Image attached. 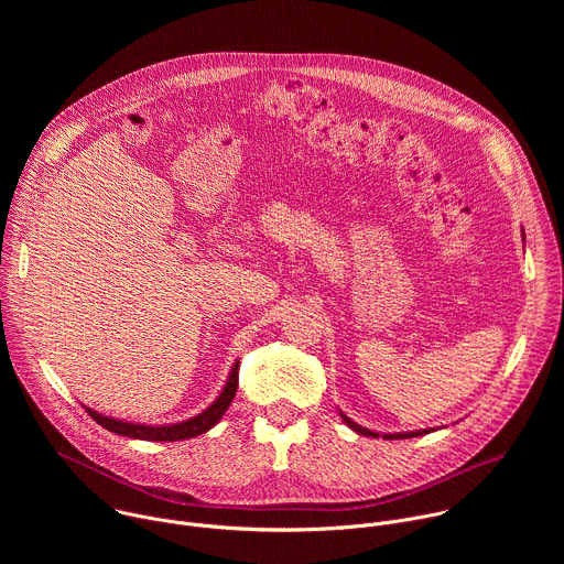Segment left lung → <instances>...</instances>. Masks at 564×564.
I'll return each mask as SVG.
<instances>
[{
    "label": "left lung",
    "mask_w": 564,
    "mask_h": 564,
    "mask_svg": "<svg viewBox=\"0 0 564 564\" xmlns=\"http://www.w3.org/2000/svg\"><path fill=\"white\" fill-rule=\"evenodd\" d=\"M524 236V234H522ZM341 413V411H339ZM341 417H344V422L355 431V433H359V435H366V437H379V433H375V431H368V429H364V426H359L357 422H352L348 415H344L341 413ZM433 429H422V431H411V433H383L381 437L383 440H409V437H420V435H426V433H431Z\"/></svg>",
    "instance_id": "obj_1"
}]
</instances>
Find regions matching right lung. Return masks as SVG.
I'll return each instance as SVG.
<instances>
[{
	"mask_svg": "<svg viewBox=\"0 0 564 564\" xmlns=\"http://www.w3.org/2000/svg\"><path fill=\"white\" fill-rule=\"evenodd\" d=\"M236 386H238V361L231 366V372L220 390V394L212 401V404L185 420V422H178V424H165V426H151V424H133V422H124V420H116V417H109V415H102L89 406L87 413L107 431L116 433V435H124V437H131V440H147V442H181V440H189V437H196V435H203L207 433L209 429H214L220 417L225 415V411L229 409L231 399L236 394Z\"/></svg>",
	"mask_w": 564,
	"mask_h": 564,
	"instance_id": "right-lung-1",
	"label": "right lung"
}]
</instances>
